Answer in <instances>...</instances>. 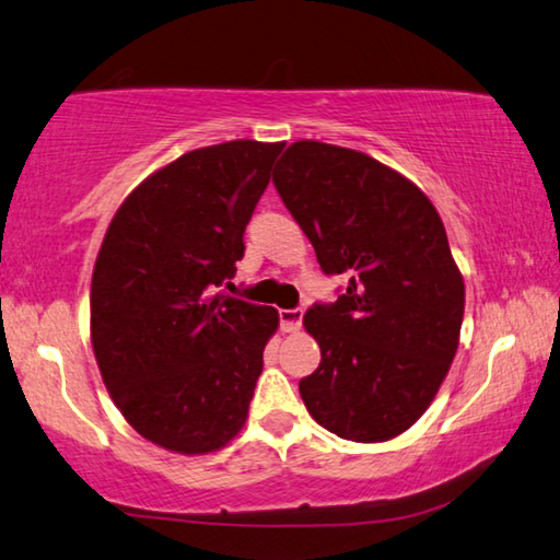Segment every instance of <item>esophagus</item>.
<instances>
[{
    "label": "esophagus",
    "instance_id": "34e87169",
    "mask_svg": "<svg viewBox=\"0 0 560 560\" xmlns=\"http://www.w3.org/2000/svg\"><path fill=\"white\" fill-rule=\"evenodd\" d=\"M301 318H304V312H301V308H281V312H279L281 331L283 334H296L301 328Z\"/></svg>",
    "mask_w": 560,
    "mask_h": 560
}]
</instances>
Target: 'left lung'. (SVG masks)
I'll list each match as a JSON object with an SVG mask.
<instances>
[{"instance_id":"8db88e82","label":"left lung","mask_w":560,"mask_h":560,"mask_svg":"<svg viewBox=\"0 0 560 560\" xmlns=\"http://www.w3.org/2000/svg\"><path fill=\"white\" fill-rule=\"evenodd\" d=\"M273 184L326 273L349 279L304 314L322 363L299 381L318 425L381 443L421 419L456 357L464 277L431 199L374 156L294 141Z\"/></svg>"}]
</instances>
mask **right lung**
Listing matches in <instances>:
<instances>
[{"label": "right lung", "mask_w": 560, "mask_h": 560, "mask_svg": "<svg viewBox=\"0 0 560 560\" xmlns=\"http://www.w3.org/2000/svg\"><path fill=\"white\" fill-rule=\"evenodd\" d=\"M283 141L194 149L149 174L114 214L92 273V349L139 436L214 454L246 423L279 312L211 294L244 256V229Z\"/></svg>", "instance_id": "1"}]
</instances>
